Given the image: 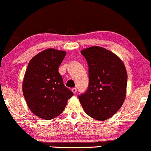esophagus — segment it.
Wrapping results in <instances>:
<instances>
[{"label": "esophagus", "instance_id": "34e87169", "mask_svg": "<svg viewBox=\"0 0 151 151\" xmlns=\"http://www.w3.org/2000/svg\"><path fill=\"white\" fill-rule=\"evenodd\" d=\"M71 90H72V92H73V94H76V92H77V89L75 88V87H74V88H73Z\"/></svg>", "mask_w": 151, "mask_h": 151}]
</instances>
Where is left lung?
Here are the masks:
<instances>
[{"label":"left lung","instance_id":"1","mask_svg":"<svg viewBox=\"0 0 151 151\" xmlns=\"http://www.w3.org/2000/svg\"><path fill=\"white\" fill-rule=\"evenodd\" d=\"M81 54L89 67V86L78 96L85 112L104 121L112 117L123 104L127 91V73L122 61L112 52L93 46Z\"/></svg>","mask_w":151,"mask_h":151}]
</instances>
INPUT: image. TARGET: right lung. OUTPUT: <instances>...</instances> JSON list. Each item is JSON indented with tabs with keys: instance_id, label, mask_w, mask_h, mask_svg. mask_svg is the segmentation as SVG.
Listing matches in <instances>:
<instances>
[{
	"instance_id": "obj_1",
	"label": "right lung",
	"mask_w": 151,
	"mask_h": 151,
	"mask_svg": "<svg viewBox=\"0 0 151 151\" xmlns=\"http://www.w3.org/2000/svg\"><path fill=\"white\" fill-rule=\"evenodd\" d=\"M66 52L53 48L45 50L29 61L22 90L31 112L51 120L63 112L73 93L65 86L58 68Z\"/></svg>"
}]
</instances>
